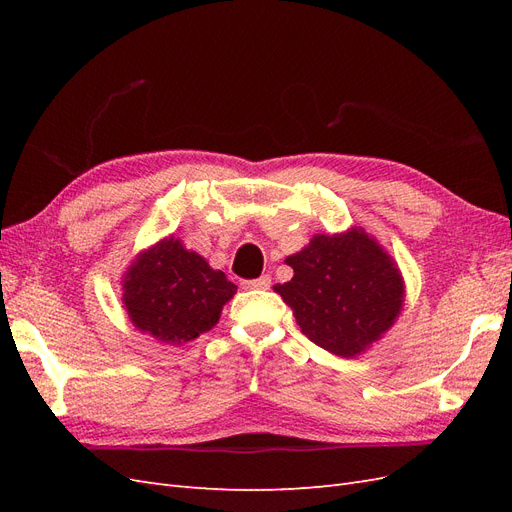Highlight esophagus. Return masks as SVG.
Here are the masks:
<instances>
[{
	"mask_svg": "<svg viewBox=\"0 0 512 512\" xmlns=\"http://www.w3.org/2000/svg\"><path fill=\"white\" fill-rule=\"evenodd\" d=\"M271 286V277L269 275H260L258 280H245L243 288L245 290H267Z\"/></svg>",
	"mask_w": 512,
	"mask_h": 512,
	"instance_id": "esophagus-1",
	"label": "esophagus"
}]
</instances>
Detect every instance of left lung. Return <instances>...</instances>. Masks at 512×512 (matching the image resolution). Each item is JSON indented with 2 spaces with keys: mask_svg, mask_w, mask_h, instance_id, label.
<instances>
[{
  "mask_svg": "<svg viewBox=\"0 0 512 512\" xmlns=\"http://www.w3.org/2000/svg\"><path fill=\"white\" fill-rule=\"evenodd\" d=\"M286 265L292 280L273 290L290 305L303 335L337 356L365 352L404 305L397 265L363 228L316 235Z\"/></svg>",
  "mask_w": 512,
  "mask_h": 512,
  "instance_id": "1",
  "label": "left lung"
}]
</instances>
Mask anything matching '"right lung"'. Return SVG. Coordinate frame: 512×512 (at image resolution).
<instances>
[{"label": "right lung", "instance_id": "obj_1", "mask_svg": "<svg viewBox=\"0 0 512 512\" xmlns=\"http://www.w3.org/2000/svg\"><path fill=\"white\" fill-rule=\"evenodd\" d=\"M237 286L175 237L138 254L123 275V305L134 327L164 344H185L213 329Z\"/></svg>", "mask_w": 512, "mask_h": 512}]
</instances>
